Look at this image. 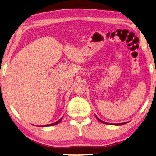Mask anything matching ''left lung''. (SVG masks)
Masks as SVG:
<instances>
[{"label": "left lung", "mask_w": 156, "mask_h": 156, "mask_svg": "<svg viewBox=\"0 0 156 156\" xmlns=\"http://www.w3.org/2000/svg\"><path fill=\"white\" fill-rule=\"evenodd\" d=\"M96 116V119L98 120V121L100 122H101V123H103V124H112V125H117V126H119V125H123V124H127L128 122H124V123H120V124H109V123H107V122H103V121H102L101 119H100L98 117H97L96 115H95Z\"/></svg>", "instance_id": "obj_1"}]
</instances>
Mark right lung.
Returning <instances> with one entry per match:
<instances>
[{"mask_svg": "<svg viewBox=\"0 0 156 156\" xmlns=\"http://www.w3.org/2000/svg\"><path fill=\"white\" fill-rule=\"evenodd\" d=\"M62 118L60 119L59 120H58V122H55V123H53V124H48V125H43V126H41V127H48V126H54V125H55V124H59V123L61 122V120Z\"/></svg>", "mask_w": 156, "mask_h": 156, "instance_id": "1", "label": "right lung"}]
</instances>
